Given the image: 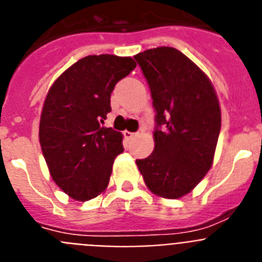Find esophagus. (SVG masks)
<instances>
[{
	"label": "esophagus",
	"mask_w": 262,
	"mask_h": 262,
	"mask_svg": "<svg viewBox=\"0 0 262 262\" xmlns=\"http://www.w3.org/2000/svg\"><path fill=\"white\" fill-rule=\"evenodd\" d=\"M123 135H124V138L127 139V140H129V139H133L134 136H136V134L135 133H129V131H124Z\"/></svg>",
	"instance_id": "1"
}]
</instances>
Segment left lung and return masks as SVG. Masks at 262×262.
<instances>
[{"label": "left lung", "instance_id": "8db88e82", "mask_svg": "<svg viewBox=\"0 0 262 262\" xmlns=\"http://www.w3.org/2000/svg\"><path fill=\"white\" fill-rule=\"evenodd\" d=\"M135 60L156 111L155 149L136 164L152 193L181 198L211 168L221 133L219 101L209 77L176 48H152Z\"/></svg>", "mask_w": 262, "mask_h": 262}]
</instances>
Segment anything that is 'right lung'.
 Masks as SVG:
<instances>
[{"instance_id":"right-lung-1","label":"right lung","mask_w":262,"mask_h":262,"mask_svg":"<svg viewBox=\"0 0 262 262\" xmlns=\"http://www.w3.org/2000/svg\"><path fill=\"white\" fill-rule=\"evenodd\" d=\"M131 57L90 55L52 84L39 124V140L51 177L71 198L89 201L105 191L123 136L102 127L117 82L131 73Z\"/></svg>"}]
</instances>
